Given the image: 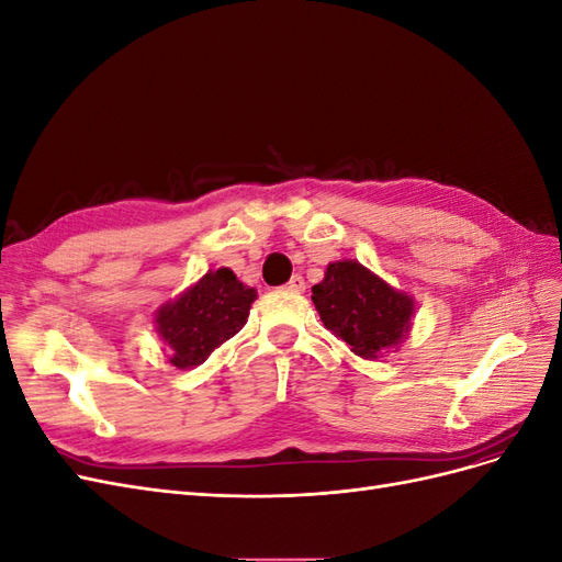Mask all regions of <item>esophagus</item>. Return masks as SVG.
Here are the masks:
<instances>
[{
    "label": "esophagus",
    "instance_id": "obj_1",
    "mask_svg": "<svg viewBox=\"0 0 562 562\" xmlns=\"http://www.w3.org/2000/svg\"><path fill=\"white\" fill-rule=\"evenodd\" d=\"M288 291L293 293H304V279L300 274H295L291 281H288Z\"/></svg>",
    "mask_w": 562,
    "mask_h": 562
}]
</instances>
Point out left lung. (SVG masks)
I'll list each match as a JSON object with an SVG mask.
<instances>
[{
    "mask_svg": "<svg viewBox=\"0 0 562 562\" xmlns=\"http://www.w3.org/2000/svg\"><path fill=\"white\" fill-rule=\"evenodd\" d=\"M314 307L337 339L366 361L398 349L413 328L415 300L359 260H337L312 285Z\"/></svg>",
    "mask_w": 562,
    "mask_h": 562,
    "instance_id": "8db88e82",
    "label": "left lung"
}]
</instances>
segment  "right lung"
Wrapping results in <instances>:
<instances>
[{"instance_id": "add662e5", "label": "right lung", "mask_w": 562, "mask_h": 562, "mask_svg": "<svg viewBox=\"0 0 562 562\" xmlns=\"http://www.w3.org/2000/svg\"><path fill=\"white\" fill-rule=\"evenodd\" d=\"M255 297V288L236 279L229 267H220L164 302L155 314V330L168 349V363L178 370L201 366L246 326Z\"/></svg>"}]
</instances>
